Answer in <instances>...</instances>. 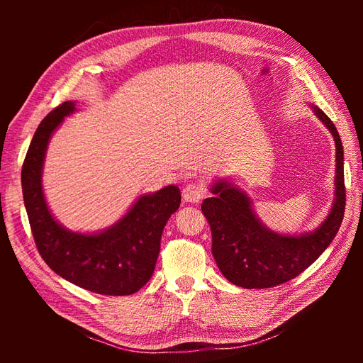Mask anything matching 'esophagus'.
<instances>
[{"instance_id": "34e87169", "label": "esophagus", "mask_w": 363, "mask_h": 363, "mask_svg": "<svg viewBox=\"0 0 363 363\" xmlns=\"http://www.w3.org/2000/svg\"><path fill=\"white\" fill-rule=\"evenodd\" d=\"M206 196V187L201 182H190L182 190V198L187 203H199Z\"/></svg>"}]
</instances>
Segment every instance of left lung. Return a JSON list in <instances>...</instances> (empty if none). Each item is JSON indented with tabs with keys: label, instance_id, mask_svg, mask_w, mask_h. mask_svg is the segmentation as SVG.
I'll use <instances>...</instances> for the list:
<instances>
[{
	"label": "left lung",
	"instance_id": "left-lung-1",
	"mask_svg": "<svg viewBox=\"0 0 363 363\" xmlns=\"http://www.w3.org/2000/svg\"><path fill=\"white\" fill-rule=\"evenodd\" d=\"M313 112L335 140V198L326 220L301 235L269 230L252 212L250 198L226 179L212 186L201 211L212 230V254L229 282L243 289H268L287 282L317 260L340 229L345 213L343 146L337 128L318 107Z\"/></svg>",
	"mask_w": 363,
	"mask_h": 363
}]
</instances>
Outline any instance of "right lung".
Wrapping results in <instances>:
<instances>
[{
  "mask_svg": "<svg viewBox=\"0 0 363 363\" xmlns=\"http://www.w3.org/2000/svg\"><path fill=\"white\" fill-rule=\"evenodd\" d=\"M76 111L65 101L38 125L21 168V189L37 250L54 273L98 295L125 296L140 290L154 273L160 237L179 209L181 191L167 186L142 195L125 217L94 234L73 233L52 217L42 187L46 148L54 130Z\"/></svg>",
  "mask_w": 363,
  "mask_h": 363,
  "instance_id": "right-lung-1",
  "label": "right lung"
}]
</instances>
